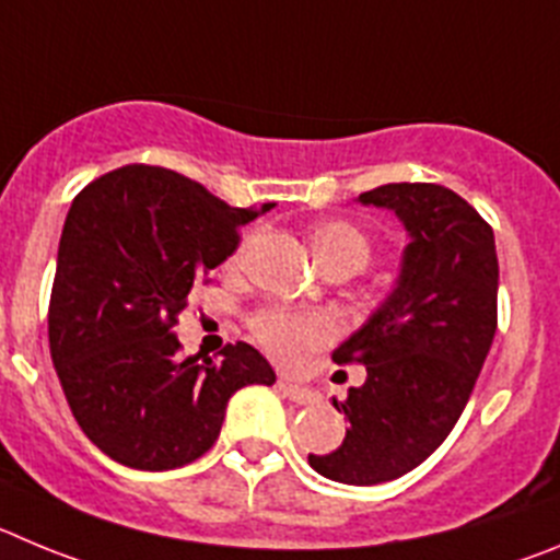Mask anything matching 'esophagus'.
Instances as JSON below:
<instances>
[{"label": "esophagus", "instance_id": "esophagus-1", "mask_svg": "<svg viewBox=\"0 0 560 560\" xmlns=\"http://www.w3.org/2000/svg\"><path fill=\"white\" fill-rule=\"evenodd\" d=\"M279 390L284 393L287 399L295 401V405H315V401H317V396L310 390V387L292 385V382H279Z\"/></svg>", "mask_w": 560, "mask_h": 560}]
</instances>
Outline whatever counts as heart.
Wrapping results in <instances>:
<instances>
[{"label":"heart","instance_id":"heart-1","mask_svg":"<svg viewBox=\"0 0 560 560\" xmlns=\"http://www.w3.org/2000/svg\"><path fill=\"white\" fill-rule=\"evenodd\" d=\"M312 250L317 261L354 259L362 268L371 256V243L357 225L337 220V223H324L312 231ZM254 335L276 360L284 365H299L312 351L335 340L337 320L326 312L273 306L254 317Z\"/></svg>","mask_w":560,"mask_h":560}]
</instances>
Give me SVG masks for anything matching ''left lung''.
<instances>
[{"instance_id":"8db88e82","label":"left lung","mask_w":560,"mask_h":560,"mask_svg":"<svg viewBox=\"0 0 560 560\" xmlns=\"http://www.w3.org/2000/svg\"><path fill=\"white\" fill-rule=\"evenodd\" d=\"M360 203L396 211L410 243L390 295L331 354L368 376L335 401L349 418L342 443L310 466L380 486L421 466L457 424L497 331L500 261L491 225L446 186L385 184Z\"/></svg>"}]
</instances>
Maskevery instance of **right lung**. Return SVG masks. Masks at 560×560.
Returning a JSON list of instances; mask_svg holds the SVG:
<instances>
[{
	"label": "right lung",
	"instance_id": "obj_1",
	"mask_svg": "<svg viewBox=\"0 0 560 560\" xmlns=\"http://www.w3.org/2000/svg\"><path fill=\"white\" fill-rule=\"evenodd\" d=\"M270 209H236L148 164L100 175L72 200L49 299V354L74 421L110 460L142 471L198 460L218 441L231 396L276 382L248 342L198 362L178 354L173 335L195 284Z\"/></svg>",
	"mask_w": 560,
	"mask_h": 560
}]
</instances>
